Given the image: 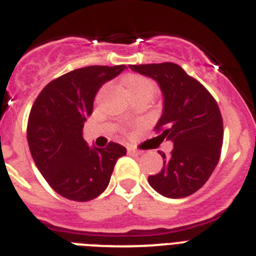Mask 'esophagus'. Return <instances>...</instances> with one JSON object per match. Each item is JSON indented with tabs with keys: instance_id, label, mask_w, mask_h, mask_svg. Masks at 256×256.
<instances>
[{
	"instance_id": "obj_1",
	"label": "esophagus",
	"mask_w": 256,
	"mask_h": 256,
	"mask_svg": "<svg viewBox=\"0 0 256 256\" xmlns=\"http://www.w3.org/2000/svg\"><path fill=\"white\" fill-rule=\"evenodd\" d=\"M128 153L131 154V156H140V154H142V150H139V149H135V148H128Z\"/></svg>"
}]
</instances>
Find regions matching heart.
I'll list each match as a JSON object with an SVG mask.
<instances>
[{"label":"heart","mask_w":256,"mask_h":256,"mask_svg":"<svg viewBox=\"0 0 256 256\" xmlns=\"http://www.w3.org/2000/svg\"><path fill=\"white\" fill-rule=\"evenodd\" d=\"M124 85H125L126 93L131 100L134 98L150 100L156 92V82L142 75H128L124 80Z\"/></svg>","instance_id":"obj_1"}]
</instances>
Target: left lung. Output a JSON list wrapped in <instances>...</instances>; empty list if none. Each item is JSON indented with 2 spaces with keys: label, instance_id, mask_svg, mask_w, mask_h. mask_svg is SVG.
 <instances>
[{
  "label": "left lung",
  "instance_id": "1",
  "mask_svg": "<svg viewBox=\"0 0 256 256\" xmlns=\"http://www.w3.org/2000/svg\"><path fill=\"white\" fill-rule=\"evenodd\" d=\"M128 68L158 82L163 94V111L156 126L160 131L156 138L174 142L171 156L160 152L163 167L148 177L149 185L171 199L194 194L208 181L220 160L223 121L217 102L176 64Z\"/></svg>",
  "mask_w": 256,
  "mask_h": 256
}]
</instances>
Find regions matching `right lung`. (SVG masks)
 <instances>
[{
  "mask_svg": "<svg viewBox=\"0 0 256 256\" xmlns=\"http://www.w3.org/2000/svg\"><path fill=\"white\" fill-rule=\"evenodd\" d=\"M125 68L86 66L70 71L46 85L32 107L26 130L32 156L50 188L66 199L88 202L100 196L117 160L126 154L117 142L96 148L82 138L96 94Z\"/></svg>",
  "mask_w": 256,
  "mask_h": 256,
  "instance_id": "1",
  "label": "right lung"
}]
</instances>
